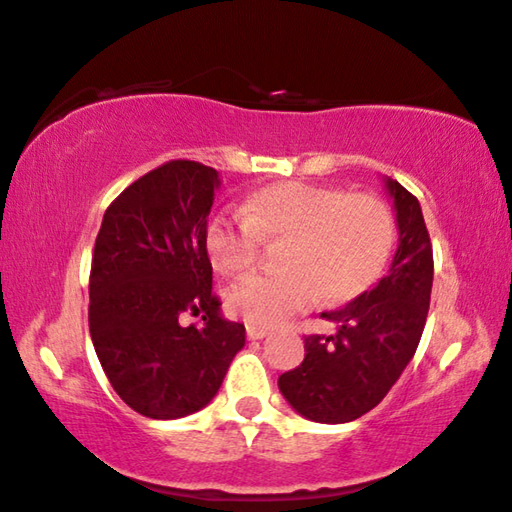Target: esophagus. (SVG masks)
Returning a JSON list of instances; mask_svg holds the SVG:
<instances>
[{"instance_id":"obj_1","label":"esophagus","mask_w":512,"mask_h":512,"mask_svg":"<svg viewBox=\"0 0 512 512\" xmlns=\"http://www.w3.org/2000/svg\"><path fill=\"white\" fill-rule=\"evenodd\" d=\"M248 338L250 340H264L266 335H269V329H264V326H255V324H248Z\"/></svg>"}]
</instances>
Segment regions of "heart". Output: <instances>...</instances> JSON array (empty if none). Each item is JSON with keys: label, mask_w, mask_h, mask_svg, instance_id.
Segmentation results:
<instances>
[{"label": "heart", "mask_w": 512, "mask_h": 512, "mask_svg": "<svg viewBox=\"0 0 512 512\" xmlns=\"http://www.w3.org/2000/svg\"><path fill=\"white\" fill-rule=\"evenodd\" d=\"M282 234L285 269L248 273L227 289V308L250 324L285 322L322 292L331 301L356 294L384 266L395 227L377 197L285 181L257 190L243 211L211 216L207 250L220 271L241 273L255 264L264 239Z\"/></svg>", "instance_id": "b5f03b06"}]
</instances>
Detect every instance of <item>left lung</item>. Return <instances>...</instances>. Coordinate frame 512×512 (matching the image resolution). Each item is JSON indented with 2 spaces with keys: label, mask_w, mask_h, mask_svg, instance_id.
I'll use <instances>...</instances> for the list:
<instances>
[{
  "label": "left lung",
  "mask_w": 512,
  "mask_h": 512,
  "mask_svg": "<svg viewBox=\"0 0 512 512\" xmlns=\"http://www.w3.org/2000/svg\"><path fill=\"white\" fill-rule=\"evenodd\" d=\"M398 223V250L384 278L338 310L322 312L331 335H308L299 368L278 379L303 418L349 423L386 398L421 342L432 292V243L421 204L398 181L384 179Z\"/></svg>",
  "instance_id": "1"
}]
</instances>
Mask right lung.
<instances>
[{"mask_svg": "<svg viewBox=\"0 0 512 512\" xmlns=\"http://www.w3.org/2000/svg\"><path fill=\"white\" fill-rule=\"evenodd\" d=\"M220 177L170 160L131 183L103 216L89 276V333L105 375L137 414L172 421L216 398L246 326L211 292L207 220ZM181 311L202 327H181Z\"/></svg>", "mask_w": 512, "mask_h": 512, "instance_id": "1", "label": "right lung"}]
</instances>
